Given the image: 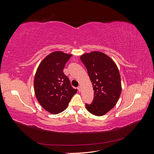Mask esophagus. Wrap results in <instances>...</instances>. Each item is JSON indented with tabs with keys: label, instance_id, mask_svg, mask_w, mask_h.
Returning <instances> with one entry per match:
<instances>
[{
	"label": "esophagus",
	"instance_id": "1",
	"mask_svg": "<svg viewBox=\"0 0 154 154\" xmlns=\"http://www.w3.org/2000/svg\"><path fill=\"white\" fill-rule=\"evenodd\" d=\"M77 88H78V91H80H80H81V90H82V87H81V86H78Z\"/></svg>",
	"mask_w": 154,
	"mask_h": 154
}]
</instances>
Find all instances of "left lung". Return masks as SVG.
<instances>
[{
	"label": "left lung",
	"mask_w": 154,
	"mask_h": 154,
	"mask_svg": "<svg viewBox=\"0 0 154 154\" xmlns=\"http://www.w3.org/2000/svg\"><path fill=\"white\" fill-rule=\"evenodd\" d=\"M80 59L87 68L94 91L93 101L85 106L90 113L103 116L113 108L120 96L119 70L112 60L98 51L83 54Z\"/></svg>",
	"instance_id": "8db88e82"
}]
</instances>
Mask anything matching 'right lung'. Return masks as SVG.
I'll return each mask as SVG.
<instances>
[{"label":"right lung","instance_id":"add662e5","mask_svg":"<svg viewBox=\"0 0 154 154\" xmlns=\"http://www.w3.org/2000/svg\"><path fill=\"white\" fill-rule=\"evenodd\" d=\"M71 56L62 51L51 53L42 60L36 72L34 89L36 99L51 114L63 112L77 92L63 72Z\"/></svg>","mask_w":154,"mask_h":154}]
</instances>
